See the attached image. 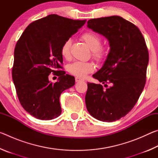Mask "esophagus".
<instances>
[{"label":"esophagus","instance_id":"1","mask_svg":"<svg viewBox=\"0 0 158 158\" xmlns=\"http://www.w3.org/2000/svg\"><path fill=\"white\" fill-rule=\"evenodd\" d=\"M75 81H76V82H79V81H84V80L81 78H79V77H76Z\"/></svg>","mask_w":158,"mask_h":158}]
</instances>
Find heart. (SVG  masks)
Instances as JSON below:
<instances>
[{"label": "heart", "instance_id": "heart-1", "mask_svg": "<svg viewBox=\"0 0 158 158\" xmlns=\"http://www.w3.org/2000/svg\"><path fill=\"white\" fill-rule=\"evenodd\" d=\"M81 38L90 49L93 51V56L98 61L102 60L106 55V49L101 46V37L97 33L89 31L85 32L81 35ZM72 40L68 39L63 42L60 48V53L64 58H68L70 56V48ZM95 65L91 62H82L75 61L69 64L68 67V70L70 74L79 77H84L88 74L94 71Z\"/></svg>", "mask_w": 158, "mask_h": 158}]
</instances>
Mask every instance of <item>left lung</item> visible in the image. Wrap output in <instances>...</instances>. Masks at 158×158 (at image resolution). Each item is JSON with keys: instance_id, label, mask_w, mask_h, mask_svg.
<instances>
[{"instance_id": "obj_1", "label": "left lung", "mask_w": 158, "mask_h": 158, "mask_svg": "<svg viewBox=\"0 0 158 158\" xmlns=\"http://www.w3.org/2000/svg\"><path fill=\"white\" fill-rule=\"evenodd\" d=\"M87 27L106 37L110 50L93 75L106 89L88 83L85 105L99 121H116L129 113L143 90L148 64L145 40L137 26L119 16L90 19Z\"/></svg>"}]
</instances>
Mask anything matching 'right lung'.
Segmentation results:
<instances>
[{
  "label": "right lung",
  "instance_id": "right-lung-1",
  "mask_svg": "<svg viewBox=\"0 0 158 158\" xmlns=\"http://www.w3.org/2000/svg\"><path fill=\"white\" fill-rule=\"evenodd\" d=\"M86 20H73L49 15L30 23L16 44L12 79L21 106L40 120L56 118L61 114L60 95L73 86V76L63 68L60 48ZM60 77L52 84L48 75Z\"/></svg>",
  "mask_w": 158,
  "mask_h": 158
}]
</instances>
